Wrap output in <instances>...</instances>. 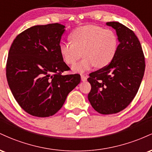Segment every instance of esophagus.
<instances>
[{"instance_id":"obj_1","label":"esophagus","mask_w":152,"mask_h":152,"mask_svg":"<svg viewBox=\"0 0 152 152\" xmlns=\"http://www.w3.org/2000/svg\"><path fill=\"white\" fill-rule=\"evenodd\" d=\"M81 81H86V80H87V77L86 76H85V75H83V74H81Z\"/></svg>"}]
</instances>
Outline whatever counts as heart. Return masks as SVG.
Segmentation results:
<instances>
[{
    "label": "heart",
    "mask_w": 152,
    "mask_h": 152,
    "mask_svg": "<svg viewBox=\"0 0 152 152\" xmlns=\"http://www.w3.org/2000/svg\"><path fill=\"white\" fill-rule=\"evenodd\" d=\"M71 44L61 43L59 51L65 64L74 66L83 53L84 58L73 67L76 73H83L96 66L104 68L113 61L118 50V38L113 30L88 25L75 29L69 36Z\"/></svg>",
    "instance_id": "b5f03b06"
}]
</instances>
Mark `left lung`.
Wrapping results in <instances>:
<instances>
[{
	"label": "left lung",
	"instance_id": "left-lung-1",
	"mask_svg": "<svg viewBox=\"0 0 152 152\" xmlns=\"http://www.w3.org/2000/svg\"><path fill=\"white\" fill-rule=\"evenodd\" d=\"M116 31L119 44L113 61L106 67L89 74L91 105L102 114L124 109L137 94L145 70L144 56L135 34L118 22H107Z\"/></svg>",
	"mask_w": 152,
	"mask_h": 152
}]
</instances>
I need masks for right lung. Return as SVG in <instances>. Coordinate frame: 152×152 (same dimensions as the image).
<instances>
[{
	"mask_svg": "<svg viewBox=\"0 0 152 152\" xmlns=\"http://www.w3.org/2000/svg\"><path fill=\"white\" fill-rule=\"evenodd\" d=\"M66 26H34L16 36L6 64L8 86L18 104L29 114L48 117L64 105L68 94L81 81L69 70L59 51Z\"/></svg>",
	"mask_w": 152,
	"mask_h": 152,
	"instance_id": "1",
	"label": "right lung"
}]
</instances>
